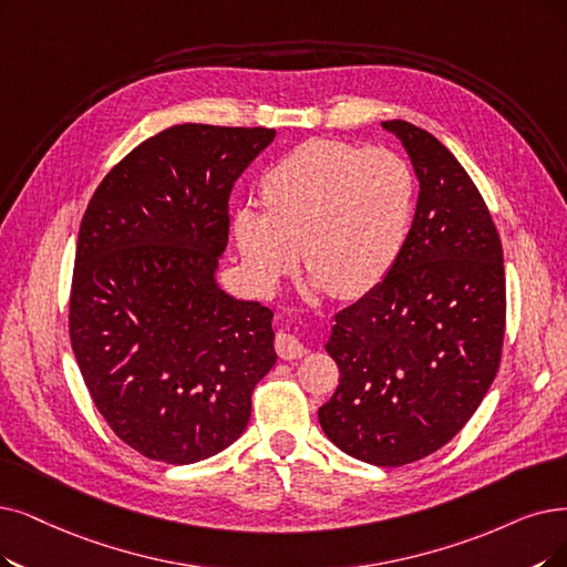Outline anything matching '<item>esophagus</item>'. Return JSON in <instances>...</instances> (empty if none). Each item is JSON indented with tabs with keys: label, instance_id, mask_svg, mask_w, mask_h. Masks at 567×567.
<instances>
[{
	"label": "esophagus",
	"instance_id": "1",
	"mask_svg": "<svg viewBox=\"0 0 567 567\" xmlns=\"http://www.w3.org/2000/svg\"><path fill=\"white\" fill-rule=\"evenodd\" d=\"M275 347H277V353L284 360H296V358H302L307 353V347L300 342L296 334H290V332H279Z\"/></svg>",
	"mask_w": 567,
	"mask_h": 567
}]
</instances>
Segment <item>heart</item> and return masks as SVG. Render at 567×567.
I'll use <instances>...</instances> for the list:
<instances>
[{"instance_id":"1","label":"heart","mask_w":567,"mask_h":567,"mask_svg":"<svg viewBox=\"0 0 567 567\" xmlns=\"http://www.w3.org/2000/svg\"><path fill=\"white\" fill-rule=\"evenodd\" d=\"M260 193L267 214L241 207L233 228L262 296L296 269L300 248L316 290L362 298L389 277L410 237L414 176L386 148L305 142L265 172Z\"/></svg>"}]
</instances>
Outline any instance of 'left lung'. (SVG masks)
Masks as SVG:
<instances>
[{
  "label": "left lung",
  "mask_w": 567,
  "mask_h": 567,
  "mask_svg": "<svg viewBox=\"0 0 567 567\" xmlns=\"http://www.w3.org/2000/svg\"><path fill=\"white\" fill-rule=\"evenodd\" d=\"M419 199L389 277L334 316L339 386L319 410L328 440L381 467L421 461L477 412L505 337L503 246L472 178L433 134L389 121Z\"/></svg>",
  "instance_id": "left-lung-1"
}]
</instances>
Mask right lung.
Instances as JSON below:
<instances>
[{
	"instance_id": "right-lung-1",
	"label": "right lung",
	"mask_w": 567,
	"mask_h": 567,
	"mask_svg": "<svg viewBox=\"0 0 567 567\" xmlns=\"http://www.w3.org/2000/svg\"><path fill=\"white\" fill-rule=\"evenodd\" d=\"M275 137L167 127L106 174L81 220L72 349L109 427L151 461L228 449L277 362L275 313L218 284L233 186Z\"/></svg>"
}]
</instances>
